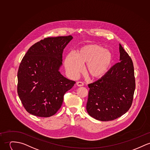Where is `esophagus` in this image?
Listing matches in <instances>:
<instances>
[{
	"instance_id": "34e87169",
	"label": "esophagus",
	"mask_w": 150,
	"mask_h": 150,
	"mask_svg": "<svg viewBox=\"0 0 150 150\" xmlns=\"http://www.w3.org/2000/svg\"><path fill=\"white\" fill-rule=\"evenodd\" d=\"M76 85L78 87H81V86H83L84 83L83 82H81V81H77L76 82Z\"/></svg>"
}]
</instances>
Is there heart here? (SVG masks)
Masks as SVG:
<instances>
[{
    "label": "heart",
    "instance_id": "obj_1",
    "mask_svg": "<svg viewBox=\"0 0 150 150\" xmlns=\"http://www.w3.org/2000/svg\"><path fill=\"white\" fill-rule=\"evenodd\" d=\"M113 62V55L110 51L98 45H88L79 48L75 55L68 54L65 58L64 66L68 74L76 77L83 70V65L87 64V74L93 79L104 76Z\"/></svg>",
    "mask_w": 150,
    "mask_h": 150
}]
</instances>
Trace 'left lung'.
I'll return each instance as SVG.
<instances>
[{
    "mask_svg": "<svg viewBox=\"0 0 150 150\" xmlns=\"http://www.w3.org/2000/svg\"><path fill=\"white\" fill-rule=\"evenodd\" d=\"M120 62L92 83L86 109L88 114L100 121H111L126 113L130 108L135 89L134 69L131 58L119 45Z\"/></svg>",
    "mask_w": 150,
    "mask_h": 150,
    "instance_id": "1",
    "label": "left lung"
}]
</instances>
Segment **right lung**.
Here are the masks:
<instances>
[{
  "mask_svg": "<svg viewBox=\"0 0 150 150\" xmlns=\"http://www.w3.org/2000/svg\"><path fill=\"white\" fill-rule=\"evenodd\" d=\"M71 35L47 38L31 47L23 57L18 72V93L23 107L39 117L55 115L65 93L75 83L59 71L63 50Z\"/></svg>",
  "mask_w": 150,
  "mask_h": 150,
  "instance_id": "right-lung-1",
  "label": "right lung"
}]
</instances>
